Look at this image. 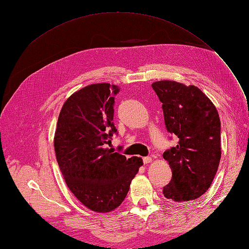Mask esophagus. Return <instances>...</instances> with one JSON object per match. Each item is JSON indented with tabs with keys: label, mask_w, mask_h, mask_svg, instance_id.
<instances>
[{
	"label": "esophagus",
	"mask_w": 249,
	"mask_h": 249,
	"mask_svg": "<svg viewBox=\"0 0 249 249\" xmlns=\"http://www.w3.org/2000/svg\"><path fill=\"white\" fill-rule=\"evenodd\" d=\"M150 162H152V158H150V157H144V158H143V163H144V164H148Z\"/></svg>",
	"instance_id": "obj_1"
}]
</instances>
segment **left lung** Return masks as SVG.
Returning a JSON list of instances; mask_svg holds the SVG:
<instances>
[{"mask_svg": "<svg viewBox=\"0 0 249 249\" xmlns=\"http://www.w3.org/2000/svg\"><path fill=\"white\" fill-rule=\"evenodd\" d=\"M160 102L165 125L178 138L164 152L172 171L164 196L176 202L196 199L212 184L221 158L220 119L214 104L194 85L176 81L152 84Z\"/></svg>", "mask_w": 249, "mask_h": 249, "instance_id": "8db88e82", "label": "left lung"}]
</instances>
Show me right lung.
<instances>
[{
  "mask_svg": "<svg viewBox=\"0 0 249 249\" xmlns=\"http://www.w3.org/2000/svg\"><path fill=\"white\" fill-rule=\"evenodd\" d=\"M109 83L88 85L71 94L60 111L54 137L59 168L67 187L96 213L115 210L125 198L142 159L105 147L117 130L114 95Z\"/></svg>",
  "mask_w": 249,
  "mask_h": 249,
  "instance_id": "obj_1",
  "label": "right lung"
}]
</instances>
